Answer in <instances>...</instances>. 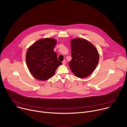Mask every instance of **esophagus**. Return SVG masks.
I'll return each instance as SVG.
<instances>
[{
  "label": "esophagus",
  "mask_w": 127,
  "mask_h": 127,
  "mask_svg": "<svg viewBox=\"0 0 127 127\" xmlns=\"http://www.w3.org/2000/svg\"><path fill=\"white\" fill-rule=\"evenodd\" d=\"M66 61L65 60H64L62 62V63H63V65H65V64H66Z\"/></svg>",
  "instance_id": "34e87169"
}]
</instances>
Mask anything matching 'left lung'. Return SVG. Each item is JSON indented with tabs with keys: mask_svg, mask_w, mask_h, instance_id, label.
Returning a JSON list of instances; mask_svg holds the SVG:
<instances>
[{
	"mask_svg": "<svg viewBox=\"0 0 127 127\" xmlns=\"http://www.w3.org/2000/svg\"><path fill=\"white\" fill-rule=\"evenodd\" d=\"M72 59L69 63L70 70L78 78L90 75L96 69L99 60V54L95 46L81 38L71 39Z\"/></svg>",
	"mask_w": 127,
	"mask_h": 127,
	"instance_id": "left-lung-1",
	"label": "left lung"
}]
</instances>
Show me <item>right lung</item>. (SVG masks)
I'll return each mask as SVG.
<instances>
[{
	"label": "right lung",
	"instance_id": "1",
	"mask_svg": "<svg viewBox=\"0 0 127 127\" xmlns=\"http://www.w3.org/2000/svg\"><path fill=\"white\" fill-rule=\"evenodd\" d=\"M57 40L41 38L30 45L26 54V62L31 74L36 79L46 80L51 78L62 63L58 60L54 49Z\"/></svg>",
	"mask_w": 127,
	"mask_h": 127
}]
</instances>
